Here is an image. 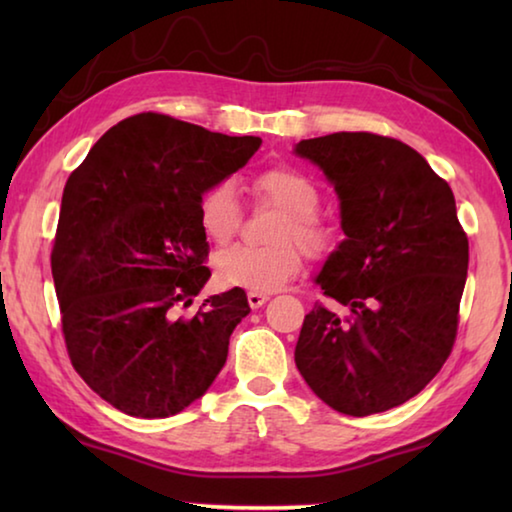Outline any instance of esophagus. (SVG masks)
<instances>
[{
  "label": "esophagus",
  "mask_w": 512,
  "mask_h": 512,
  "mask_svg": "<svg viewBox=\"0 0 512 512\" xmlns=\"http://www.w3.org/2000/svg\"><path fill=\"white\" fill-rule=\"evenodd\" d=\"M271 298L268 293H259V291H248V305L253 309H259L262 305H266V300Z\"/></svg>",
  "instance_id": "34e87169"
}]
</instances>
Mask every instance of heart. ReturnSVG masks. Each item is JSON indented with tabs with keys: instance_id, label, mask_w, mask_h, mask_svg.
Here are the masks:
<instances>
[{
	"instance_id": "obj_1",
	"label": "heart",
	"mask_w": 512,
	"mask_h": 512,
	"mask_svg": "<svg viewBox=\"0 0 512 512\" xmlns=\"http://www.w3.org/2000/svg\"><path fill=\"white\" fill-rule=\"evenodd\" d=\"M257 192L284 210V219L275 230L277 244L271 246H230L214 259V273L223 287L271 293L284 287L302 268L300 248L309 255L323 257L336 246V230L316 212L318 189L307 176L289 167H275L259 173ZM241 207L235 185L230 180L214 183L198 201V225L214 244L235 237Z\"/></svg>"
}]
</instances>
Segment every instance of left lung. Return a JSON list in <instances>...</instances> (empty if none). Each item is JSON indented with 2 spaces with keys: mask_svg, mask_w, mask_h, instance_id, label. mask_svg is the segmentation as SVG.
Instances as JSON below:
<instances>
[{
  "mask_svg": "<svg viewBox=\"0 0 512 512\" xmlns=\"http://www.w3.org/2000/svg\"><path fill=\"white\" fill-rule=\"evenodd\" d=\"M293 153L334 187L345 235L314 277L332 305L305 316L296 366L334 411H388L438 375L456 339L470 248L454 194L391 137L332 133Z\"/></svg>",
  "mask_w": 512,
  "mask_h": 512,
  "instance_id": "left-lung-1",
  "label": "left lung"
}]
</instances>
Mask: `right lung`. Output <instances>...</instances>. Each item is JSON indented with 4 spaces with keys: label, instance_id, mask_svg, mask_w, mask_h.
Segmentation results:
<instances>
[{
    "label": "right lung",
    "instance_id": "right-lung-1",
    "mask_svg": "<svg viewBox=\"0 0 512 512\" xmlns=\"http://www.w3.org/2000/svg\"><path fill=\"white\" fill-rule=\"evenodd\" d=\"M262 140L205 131L158 112L112 126L69 176L51 275L69 359L94 393L133 418H169L207 393L244 289L173 318L210 280L198 225L205 189L246 167Z\"/></svg>",
    "mask_w": 512,
    "mask_h": 512
}]
</instances>
